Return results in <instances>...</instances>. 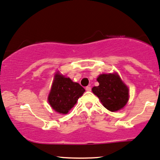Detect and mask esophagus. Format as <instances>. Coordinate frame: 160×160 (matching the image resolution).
<instances>
[{"label":"esophagus","mask_w":160,"mask_h":160,"mask_svg":"<svg viewBox=\"0 0 160 160\" xmlns=\"http://www.w3.org/2000/svg\"><path fill=\"white\" fill-rule=\"evenodd\" d=\"M86 91H87V92H90V91H91V90H92V88L90 87V86H87V87L86 88Z\"/></svg>","instance_id":"obj_1"}]
</instances>
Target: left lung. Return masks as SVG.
I'll list each match as a JSON object with an SVG mask.
<instances>
[{
	"label": "left lung",
	"instance_id": "obj_1",
	"mask_svg": "<svg viewBox=\"0 0 160 160\" xmlns=\"http://www.w3.org/2000/svg\"><path fill=\"white\" fill-rule=\"evenodd\" d=\"M98 86L92 92L97 95L105 108L111 112L122 109L129 100V89L117 73L102 74L97 78Z\"/></svg>",
	"mask_w": 160,
	"mask_h": 160
}]
</instances>
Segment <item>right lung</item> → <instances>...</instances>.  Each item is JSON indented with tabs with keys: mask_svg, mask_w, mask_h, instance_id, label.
<instances>
[{
	"mask_svg": "<svg viewBox=\"0 0 160 160\" xmlns=\"http://www.w3.org/2000/svg\"><path fill=\"white\" fill-rule=\"evenodd\" d=\"M84 92L85 89L80 84L57 72L54 75L48 101L56 112L67 114Z\"/></svg>",
	"mask_w": 160,
	"mask_h": 160,
	"instance_id": "add662e5",
	"label": "right lung"
}]
</instances>
